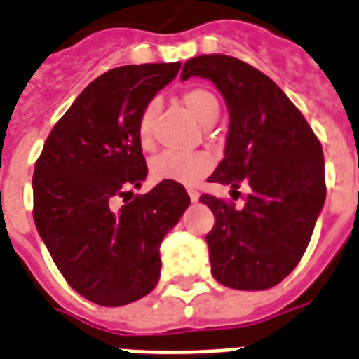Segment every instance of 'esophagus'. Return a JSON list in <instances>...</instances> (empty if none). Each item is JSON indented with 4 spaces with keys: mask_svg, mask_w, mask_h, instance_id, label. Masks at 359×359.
<instances>
[{
    "mask_svg": "<svg viewBox=\"0 0 359 359\" xmlns=\"http://www.w3.org/2000/svg\"><path fill=\"white\" fill-rule=\"evenodd\" d=\"M187 193H189V196H191V200H193V202H196V200L200 198L198 191H194V189H187Z\"/></svg>",
    "mask_w": 359,
    "mask_h": 359,
    "instance_id": "34e87169",
    "label": "esophagus"
}]
</instances>
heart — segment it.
<instances>
[{"label": "heart", "mask_w": 359, "mask_h": 359, "mask_svg": "<svg viewBox=\"0 0 359 359\" xmlns=\"http://www.w3.org/2000/svg\"><path fill=\"white\" fill-rule=\"evenodd\" d=\"M183 107L187 108L198 123L204 127H211L219 118L221 104L213 91L202 86H194L183 91ZM154 116L155 104H148L140 114L138 119V142L144 149L151 148L154 144ZM213 168V159L208 154L194 151V154H180V151H163L151 161V176L155 180H170V182L193 185L205 177Z\"/></svg>", "instance_id": "1"}]
</instances>
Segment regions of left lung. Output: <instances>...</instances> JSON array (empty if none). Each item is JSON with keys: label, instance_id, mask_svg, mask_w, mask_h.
Listing matches in <instances>:
<instances>
[{"label": "left lung", "instance_id": "1", "mask_svg": "<svg viewBox=\"0 0 359 359\" xmlns=\"http://www.w3.org/2000/svg\"><path fill=\"white\" fill-rule=\"evenodd\" d=\"M191 76L211 80L229 107L224 159L210 182L251 187L241 210L200 196L215 217L205 236L211 273L229 288L266 290L298 266L326 200L320 142L285 91L245 61L198 55L183 65L182 80Z\"/></svg>", "mask_w": 359, "mask_h": 359}]
</instances>
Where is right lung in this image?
Instances as JSON below:
<instances>
[{"label":"right lung","mask_w":359,"mask_h":359,"mask_svg":"<svg viewBox=\"0 0 359 359\" xmlns=\"http://www.w3.org/2000/svg\"><path fill=\"white\" fill-rule=\"evenodd\" d=\"M182 63L125 65L86 88L50 130L33 172V219L61 275L97 305L148 296L161 275L159 247L191 204L165 180L133 196L148 176L138 142L144 108ZM121 196L124 205L113 200Z\"/></svg>","instance_id":"1"}]
</instances>
